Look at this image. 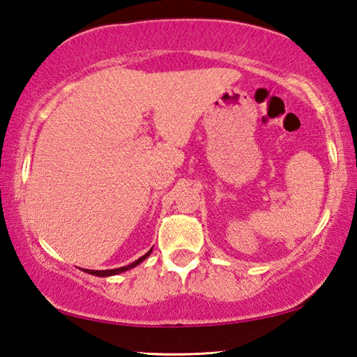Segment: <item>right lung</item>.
<instances>
[{
	"label": "right lung",
	"mask_w": 357,
	"mask_h": 357,
	"mask_svg": "<svg viewBox=\"0 0 357 357\" xmlns=\"http://www.w3.org/2000/svg\"><path fill=\"white\" fill-rule=\"evenodd\" d=\"M151 250H153V249H151ZM151 250H149L148 253H144V255H143L142 258L135 259L134 263H130V264H128V266H123V268H118V269H107V271H89V269H88V271H84V273H88V274H93V275H98V277H107V275H114V274L124 273V271H128V269H130V268H134V266H137L138 263H142L144 258L149 257Z\"/></svg>",
	"instance_id": "obj_1"
}]
</instances>
